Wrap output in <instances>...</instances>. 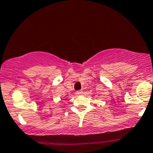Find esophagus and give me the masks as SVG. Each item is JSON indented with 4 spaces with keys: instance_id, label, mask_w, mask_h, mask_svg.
Wrapping results in <instances>:
<instances>
[{
    "instance_id": "1",
    "label": "esophagus",
    "mask_w": 153,
    "mask_h": 153,
    "mask_svg": "<svg viewBox=\"0 0 153 153\" xmlns=\"http://www.w3.org/2000/svg\"><path fill=\"white\" fill-rule=\"evenodd\" d=\"M76 93L77 95H82L83 93H82V91H76V93Z\"/></svg>"
}]
</instances>
